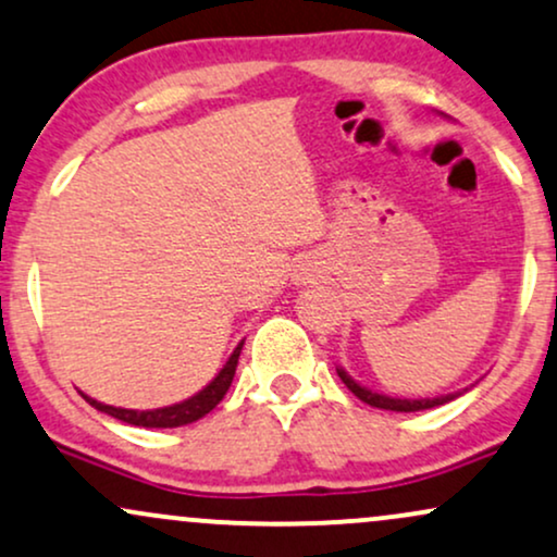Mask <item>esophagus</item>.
Returning <instances> with one entry per match:
<instances>
[{
	"instance_id": "obj_1",
	"label": "esophagus",
	"mask_w": 557,
	"mask_h": 557,
	"mask_svg": "<svg viewBox=\"0 0 557 557\" xmlns=\"http://www.w3.org/2000/svg\"><path fill=\"white\" fill-rule=\"evenodd\" d=\"M315 276H318V265L302 263V268H299V273H297V281H302V284H310V281Z\"/></svg>"
}]
</instances>
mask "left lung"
<instances>
[{"label": "left lung", "mask_w": 557, "mask_h": 557, "mask_svg": "<svg viewBox=\"0 0 557 557\" xmlns=\"http://www.w3.org/2000/svg\"><path fill=\"white\" fill-rule=\"evenodd\" d=\"M336 372H338V377H342V383L351 391V394L359 398V401L370 404V407H377V409H388V411H422V409L441 407V404H448V401H454V398H456V394L437 396V398H391V396L372 394V391L362 388V385L351 381V377L346 375L344 370H336Z\"/></svg>", "instance_id": "1"}]
</instances>
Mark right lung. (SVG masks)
I'll list each match as a JSON object with an SVG mask.
<instances>
[{
	"label": "right lung",
	"mask_w": 557,
	"mask_h": 557,
	"mask_svg": "<svg viewBox=\"0 0 557 557\" xmlns=\"http://www.w3.org/2000/svg\"><path fill=\"white\" fill-rule=\"evenodd\" d=\"M239 351H242V344L234 349V355L228 357L224 370H221L219 375H215L213 381L200 391V394H195L193 398H187V401H182V404H174V407L135 411V409L109 407V404H101V401H96V398H88V396H85V401H88L90 407H96L98 411H103V414L114 417V420H122L127 424H135V428H182V424H189V422L200 420V417H206L208 411L215 409V404L226 396L228 385H232V381H234V372H237Z\"/></svg>",
	"instance_id": "obj_1"
}]
</instances>
